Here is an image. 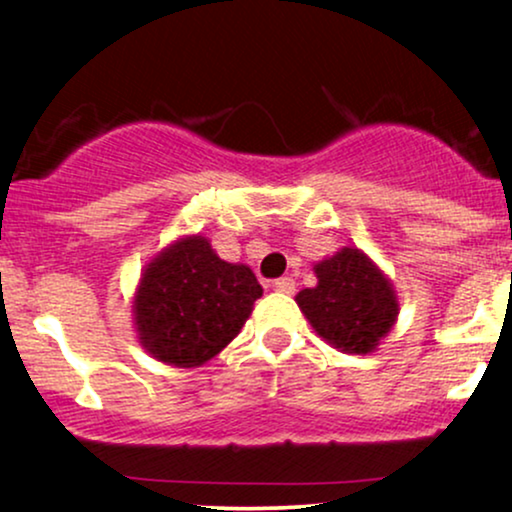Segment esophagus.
Instances as JSON below:
<instances>
[{"label": "esophagus", "mask_w": 512, "mask_h": 512, "mask_svg": "<svg viewBox=\"0 0 512 512\" xmlns=\"http://www.w3.org/2000/svg\"><path fill=\"white\" fill-rule=\"evenodd\" d=\"M274 289L279 293H286V296H291V293H296V281H293L291 276H281V279L274 281Z\"/></svg>", "instance_id": "34e87169"}]
</instances>
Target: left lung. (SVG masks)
Wrapping results in <instances>:
<instances>
[{
  "instance_id": "1",
  "label": "left lung",
  "mask_w": 512,
  "mask_h": 512,
  "mask_svg": "<svg viewBox=\"0 0 512 512\" xmlns=\"http://www.w3.org/2000/svg\"><path fill=\"white\" fill-rule=\"evenodd\" d=\"M317 286L296 296L310 325L346 354H370L395 325L399 305L387 276L356 248L315 264Z\"/></svg>"
}]
</instances>
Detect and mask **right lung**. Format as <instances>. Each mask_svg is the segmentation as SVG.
I'll return each instance as SVG.
<instances>
[{"label": "right lung", "mask_w": 512, "mask_h": 512, "mask_svg": "<svg viewBox=\"0 0 512 512\" xmlns=\"http://www.w3.org/2000/svg\"><path fill=\"white\" fill-rule=\"evenodd\" d=\"M260 296L250 267L223 262L207 238H182L144 269L134 298L139 339L158 361L202 366L238 337Z\"/></svg>", "instance_id": "add662e5"}]
</instances>
